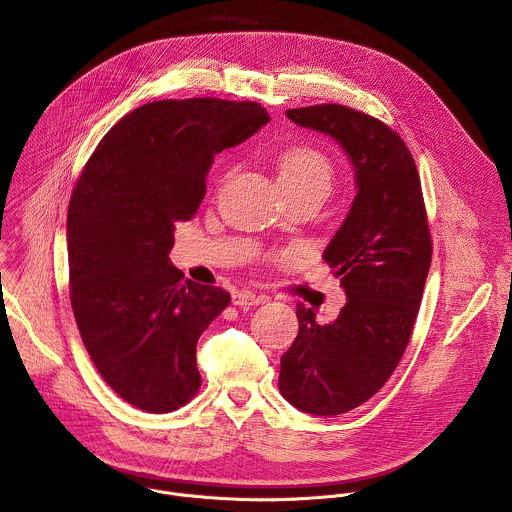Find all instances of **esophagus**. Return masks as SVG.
<instances>
[{"label": "esophagus", "instance_id": "34e87169", "mask_svg": "<svg viewBox=\"0 0 512 512\" xmlns=\"http://www.w3.org/2000/svg\"><path fill=\"white\" fill-rule=\"evenodd\" d=\"M269 298L265 294H255V291H249V289H239V291H233V304L235 306H241V308H247V306H259V304H265Z\"/></svg>", "mask_w": 512, "mask_h": 512}]
</instances>
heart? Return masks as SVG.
I'll use <instances>...</instances> for the list:
<instances>
[{"mask_svg": "<svg viewBox=\"0 0 512 512\" xmlns=\"http://www.w3.org/2000/svg\"><path fill=\"white\" fill-rule=\"evenodd\" d=\"M279 182L283 188H320L330 190L334 166L330 158L314 145H294L277 158Z\"/></svg>", "mask_w": 512, "mask_h": 512, "instance_id": "b5f03b06", "label": "heart"}]
</instances>
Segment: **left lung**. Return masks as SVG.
<instances>
[{"instance_id": "1", "label": "left lung", "mask_w": 512, "mask_h": 512, "mask_svg": "<svg viewBox=\"0 0 512 512\" xmlns=\"http://www.w3.org/2000/svg\"><path fill=\"white\" fill-rule=\"evenodd\" d=\"M285 115L330 135L356 180L352 206L324 251L346 304L330 324L298 304L300 330L279 371L285 401L332 417L367 403L397 369L421 304L431 239L415 160L389 125L332 103Z\"/></svg>"}]
</instances>
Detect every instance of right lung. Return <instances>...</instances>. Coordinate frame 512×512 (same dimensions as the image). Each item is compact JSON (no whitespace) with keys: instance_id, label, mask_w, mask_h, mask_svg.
Returning a JSON list of instances; mask_svg holds the SVG:
<instances>
[{"instance_id":"right-lung-1","label":"right lung","mask_w":512,"mask_h":512,"mask_svg":"<svg viewBox=\"0 0 512 512\" xmlns=\"http://www.w3.org/2000/svg\"><path fill=\"white\" fill-rule=\"evenodd\" d=\"M269 123L253 101L184 99L141 105L99 141L66 218L70 304L105 383L148 413L188 403L196 344L231 296L170 263L174 229L206 192L214 154Z\"/></svg>"}]
</instances>
